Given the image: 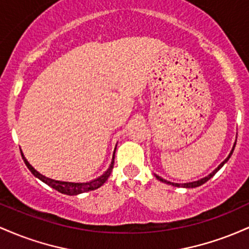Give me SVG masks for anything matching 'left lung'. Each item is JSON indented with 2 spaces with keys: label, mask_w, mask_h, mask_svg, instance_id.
<instances>
[{
  "label": "left lung",
  "mask_w": 249,
  "mask_h": 249,
  "mask_svg": "<svg viewBox=\"0 0 249 249\" xmlns=\"http://www.w3.org/2000/svg\"><path fill=\"white\" fill-rule=\"evenodd\" d=\"M234 147H235V146H234ZM234 147H233L232 152H231V153H230V156H228V157H227V158H226V159H225V160H224V161H222V162H221V164H220V165H219V166H218V167H216V168H215V170H214V171H213V172L210 174V176L205 177V178L200 179V180H198V181L188 182V184H174V182H170V181H166V180H165V179H162V178H160V177H158V176H156V177H157V179H158V180H160V181H162V182H166V184H170V185H172V186H177V187H186V188H187V187H198V186H200V185L205 184V182H206V181H207V180H210L211 178H212V177L214 176V174H215V173H216V172H218V171L220 170V168H221L222 166H224V164H225V162H226V161H227V160H228V159H230V158H231V156H232V153H233V151H234Z\"/></svg>",
  "instance_id": "8db88e82"
}]
</instances>
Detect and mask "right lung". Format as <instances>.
<instances>
[{
    "instance_id": "1",
    "label": "right lung",
    "mask_w": 249,
    "mask_h": 249,
    "mask_svg": "<svg viewBox=\"0 0 249 249\" xmlns=\"http://www.w3.org/2000/svg\"><path fill=\"white\" fill-rule=\"evenodd\" d=\"M22 158H23L25 165H27V167L29 168L30 172L33 173L34 176L37 177L39 180H42V181L45 182L47 185H49L50 187L55 188V190L58 191V192H61L63 194H68V196H76V194L89 192V191H93V190H96V188L101 187L102 185L107 181L108 177H110V174H111V172H112V168H113V162H115V154H113L112 162H111L108 170L104 174H103V176H101L99 178H97L95 180H92V181H90V182H68V181H59V180H53V179L47 178V177L42 176L41 173L37 172L35 168H34L29 164V162H28L27 159L24 158L23 154H22Z\"/></svg>"
}]
</instances>
